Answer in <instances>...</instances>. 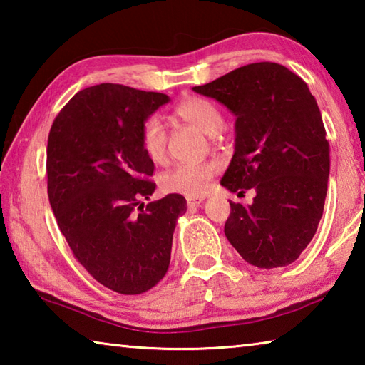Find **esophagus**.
<instances>
[{
	"label": "esophagus",
	"mask_w": 365,
	"mask_h": 365,
	"mask_svg": "<svg viewBox=\"0 0 365 365\" xmlns=\"http://www.w3.org/2000/svg\"><path fill=\"white\" fill-rule=\"evenodd\" d=\"M202 201H205V197H202V196H187V206L190 209L191 207H197Z\"/></svg>",
	"instance_id": "esophagus-1"
}]
</instances>
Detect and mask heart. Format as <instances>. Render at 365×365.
Masks as SVG:
<instances>
[{"label": "heart", "instance_id": "obj_1", "mask_svg": "<svg viewBox=\"0 0 365 365\" xmlns=\"http://www.w3.org/2000/svg\"><path fill=\"white\" fill-rule=\"evenodd\" d=\"M177 119L187 122L196 130L206 135H217L224 125L217 104L207 98L190 96L177 104L174 109ZM141 148L148 159L153 163H164L168 156V130L158 117H150L141 127ZM217 160H201V163L178 164L160 175V188L168 193L185 196H197L207 190L211 178L219 172Z\"/></svg>", "mask_w": 365, "mask_h": 365}]
</instances>
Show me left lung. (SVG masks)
Masks as SVG:
<instances>
[{"mask_svg":"<svg viewBox=\"0 0 365 365\" xmlns=\"http://www.w3.org/2000/svg\"><path fill=\"white\" fill-rule=\"evenodd\" d=\"M235 114V153L220 185L255 190L252 205L230 201L225 237L246 262L275 269L294 262L322 219L330 145L304 80L275 63L238 67L193 86Z\"/></svg>","mask_w":365,"mask_h":365,"instance_id":"left-lung-1","label":"left lung"}]
</instances>
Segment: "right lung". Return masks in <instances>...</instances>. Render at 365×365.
<instances>
[{"mask_svg":"<svg viewBox=\"0 0 365 365\" xmlns=\"http://www.w3.org/2000/svg\"><path fill=\"white\" fill-rule=\"evenodd\" d=\"M169 96L130 86H88L61 109L48 135V197L61 233L85 270L109 289L140 294L169 269L187 200L145 206L156 183L141 127Z\"/></svg>","mask_w":365,"mask_h":365,"instance_id":"right-lung-1","label":"right lung"}]
</instances>
